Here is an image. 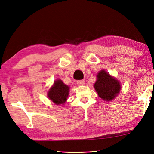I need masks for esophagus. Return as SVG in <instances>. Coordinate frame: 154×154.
Wrapping results in <instances>:
<instances>
[{
    "instance_id": "1",
    "label": "esophagus",
    "mask_w": 154,
    "mask_h": 154,
    "mask_svg": "<svg viewBox=\"0 0 154 154\" xmlns=\"http://www.w3.org/2000/svg\"><path fill=\"white\" fill-rule=\"evenodd\" d=\"M77 83L78 85H83L85 84V81L84 80H78L77 82Z\"/></svg>"
}]
</instances>
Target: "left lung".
<instances>
[{
  "instance_id": "left-lung-1",
  "label": "left lung",
  "mask_w": 154,
  "mask_h": 154,
  "mask_svg": "<svg viewBox=\"0 0 154 154\" xmlns=\"http://www.w3.org/2000/svg\"><path fill=\"white\" fill-rule=\"evenodd\" d=\"M97 81L94 85L95 90L99 97L106 101L112 100L120 91V83L116 78L110 76L104 70L97 75Z\"/></svg>"
}]
</instances>
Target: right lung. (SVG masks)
<instances>
[{"mask_svg": "<svg viewBox=\"0 0 154 154\" xmlns=\"http://www.w3.org/2000/svg\"><path fill=\"white\" fill-rule=\"evenodd\" d=\"M70 88L65 85L60 79L54 82V84L49 90L48 97L56 105H62L67 100Z\"/></svg>", "mask_w": 154, "mask_h": 154, "instance_id": "right-lung-1", "label": "right lung"}]
</instances>
